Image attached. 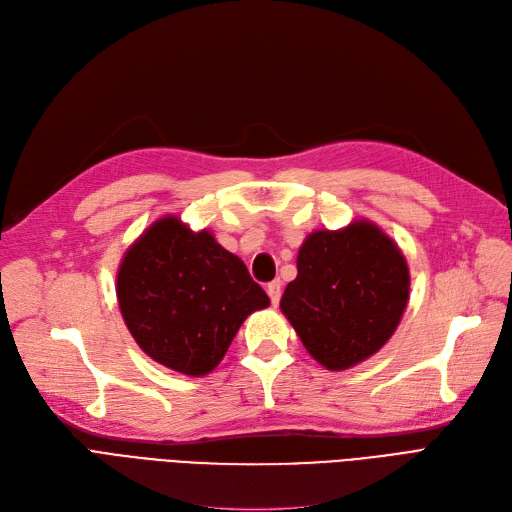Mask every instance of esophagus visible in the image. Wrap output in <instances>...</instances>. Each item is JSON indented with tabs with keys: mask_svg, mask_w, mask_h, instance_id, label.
I'll return each instance as SVG.
<instances>
[{
	"mask_svg": "<svg viewBox=\"0 0 512 512\" xmlns=\"http://www.w3.org/2000/svg\"><path fill=\"white\" fill-rule=\"evenodd\" d=\"M268 295H270V301H272V306H278V301H280V295H282V282L280 280H272L270 285H268Z\"/></svg>",
	"mask_w": 512,
	"mask_h": 512,
	"instance_id": "34e87169",
	"label": "esophagus"
}]
</instances>
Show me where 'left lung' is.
<instances>
[{
	"instance_id": "left-lung-1",
	"label": "left lung",
	"mask_w": 512,
	"mask_h": 512,
	"mask_svg": "<svg viewBox=\"0 0 512 512\" xmlns=\"http://www.w3.org/2000/svg\"><path fill=\"white\" fill-rule=\"evenodd\" d=\"M409 282L399 244L373 221L354 219L342 230H316L299 246L297 278L280 310L316 363L346 371L392 337Z\"/></svg>"
}]
</instances>
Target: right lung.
<instances>
[{"label": "right lung", "mask_w": 512, "mask_h": 512, "mask_svg": "<svg viewBox=\"0 0 512 512\" xmlns=\"http://www.w3.org/2000/svg\"><path fill=\"white\" fill-rule=\"evenodd\" d=\"M116 295L139 348L192 377L211 373L246 316L270 306L240 257L177 215L160 217L128 246Z\"/></svg>", "instance_id": "right-lung-1"}]
</instances>
